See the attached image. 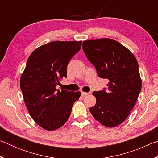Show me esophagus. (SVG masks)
I'll return each mask as SVG.
<instances>
[{"label":"esophagus","mask_w":158,"mask_h":158,"mask_svg":"<svg viewBox=\"0 0 158 158\" xmlns=\"http://www.w3.org/2000/svg\"><path fill=\"white\" fill-rule=\"evenodd\" d=\"M90 93H85V92H81V95L83 96H85V95H90Z\"/></svg>","instance_id":"1"}]
</instances>
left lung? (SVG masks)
Masks as SVG:
<instances>
[{
  "label": "left lung",
  "instance_id": "1",
  "mask_svg": "<svg viewBox=\"0 0 158 158\" xmlns=\"http://www.w3.org/2000/svg\"><path fill=\"white\" fill-rule=\"evenodd\" d=\"M83 50L107 89L94 91L96 104L90 108L94 118L106 127L121 124L135 105L141 89L139 65L130 51L114 40H85Z\"/></svg>",
  "mask_w": 158,
  "mask_h": 158
}]
</instances>
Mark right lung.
Wrapping results in <instances>:
<instances>
[{
	"instance_id": "right-lung-1",
	"label": "right lung",
	"mask_w": 158,
	"mask_h": 158,
	"mask_svg": "<svg viewBox=\"0 0 158 158\" xmlns=\"http://www.w3.org/2000/svg\"><path fill=\"white\" fill-rule=\"evenodd\" d=\"M81 47V41H54L37 48L28 58L20 88L29 114L44 130L62 127L81 96L79 91L56 88L67 77V65Z\"/></svg>"
}]
</instances>
